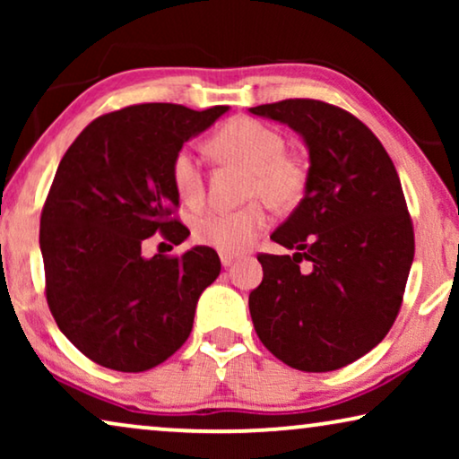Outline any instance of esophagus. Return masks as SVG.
I'll list each match as a JSON object with an SVG mask.
<instances>
[{
  "mask_svg": "<svg viewBox=\"0 0 459 459\" xmlns=\"http://www.w3.org/2000/svg\"><path fill=\"white\" fill-rule=\"evenodd\" d=\"M219 256H221V265H223V267H230L231 263H234V261L238 259V256L231 255V253H221Z\"/></svg>",
  "mask_w": 459,
  "mask_h": 459,
  "instance_id": "esophagus-1",
  "label": "esophagus"
}]
</instances>
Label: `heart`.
I'll return each instance as SVG.
<instances>
[{"mask_svg": "<svg viewBox=\"0 0 459 459\" xmlns=\"http://www.w3.org/2000/svg\"><path fill=\"white\" fill-rule=\"evenodd\" d=\"M215 159L236 162L248 169L247 196L265 198L269 204L286 209L303 198L307 169L294 156L286 154V142L280 131L248 117L230 118L209 140ZM171 179L181 203L196 206L204 196V178L198 156L192 150H179L171 162ZM253 200L240 209H212L198 212L192 221V234L200 244L221 253H242L250 248L272 223L269 206Z\"/></svg>", "mask_w": 459, "mask_h": 459, "instance_id": "heart-1", "label": "heart"}]
</instances>
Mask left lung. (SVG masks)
Instances as JSON below:
<instances>
[{
  "label": "left lung",
  "instance_id": "8db88e82",
  "mask_svg": "<svg viewBox=\"0 0 459 459\" xmlns=\"http://www.w3.org/2000/svg\"><path fill=\"white\" fill-rule=\"evenodd\" d=\"M248 112L288 125L309 154L305 196L272 234L297 253L259 256L250 317L286 366L332 372L369 353L403 300L413 228L397 169L359 118L332 104L284 100Z\"/></svg>",
  "mask_w": 459,
  "mask_h": 459
}]
</instances>
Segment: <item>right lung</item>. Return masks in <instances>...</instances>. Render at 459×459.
<instances>
[{"label":"right lung","mask_w":459,"mask_h":459,"mask_svg":"<svg viewBox=\"0 0 459 459\" xmlns=\"http://www.w3.org/2000/svg\"><path fill=\"white\" fill-rule=\"evenodd\" d=\"M230 106L192 110L140 104L96 118L62 156L41 212L39 248L49 311L85 357L117 372H146L192 332L200 294L221 272L219 255L194 247L167 259L142 255L179 204L171 162Z\"/></svg>","instance_id":"1"}]
</instances>
